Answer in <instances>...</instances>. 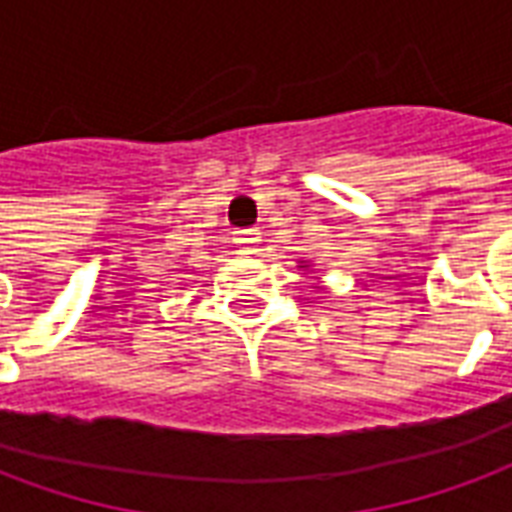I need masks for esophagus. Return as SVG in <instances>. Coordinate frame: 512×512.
Listing matches in <instances>:
<instances>
[{
  "label": "esophagus",
  "instance_id": "esophagus-1",
  "mask_svg": "<svg viewBox=\"0 0 512 512\" xmlns=\"http://www.w3.org/2000/svg\"><path fill=\"white\" fill-rule=\"evenodd\" d=\"M234 242H237L245 253H253L256 251V245H259V229H240L237 231V237H234Z\"/></svg>",
  "mask_w": 512,
  "mask_h": 512
}]
</instances>
